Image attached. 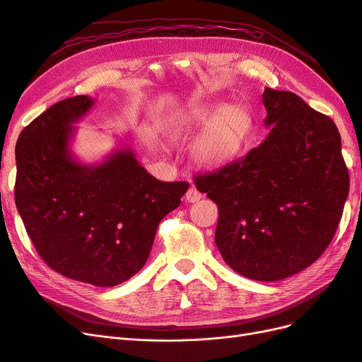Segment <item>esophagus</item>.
<instances>
[{
    "instance_id": "obj_1",
    "label": "esophagus",
    "mask_w": 362,
    "mask_h": 362,
    "mask_svg": "<svg viewBox=\"0 0 362 362\" xmlns=\"http://www.w3.org/2000/svg\"><path fill=\"white\" fill-rule=\"evenodd\" d=\"M202 198V193L196 189V187H190L189 190H187V193H185V201L187 202H198L199 199Z\"/></svg>"
}]
</instances>
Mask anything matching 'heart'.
I'll list each match as a JSON object with an SVG mask.
<instances>
[{"label":"heart","instance_id":"1","mask_svg":"<svg viewBox=\"0 0 362 362\" xmlns=\"http://www.w3.org/2000/svg\"><path fill=\"white\" fill-rule=\"evenodd\" d=\"M205 127L194 145V156L205 166H222L234 160L245 146L252 116L245 105L206 103L181 113L173 124L177 134H189Z\"/></svg>","mask_w":362,"mask_h":362}]
</instances>
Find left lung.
<instances>
[{
  "instance_id": "1",
  "label": "left lung",
  "mask_w": 362,
  "mask_h": 362,
  "mask_svg": "<svg viewBox=\"0 0 362 362\" xmlns=\"http://www.w3.org/2000/svg\"><path fill=\"white\" fill-rule=\"evenodd\" d=\"M267 139L247 156L194 175L216 202V245L226 264L255 281L288 278L332 242L349 194L334 120L293 92L266 87Z\"/></svg>"
}]
</instances>
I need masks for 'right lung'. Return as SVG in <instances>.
<instances>
[{
	"label": "right lung",
	"instance_id": "1",
	"mask_svg": "<svg viewBox=\"0 0 362 362\" xmlns=\"http://www.w3.org/2000/svg\"><path fill=\"white\" fill-rule=\"evenodd\" d=\"M93 101L68 98L28 124L16 141L15 202L47 266L69 279L113 287L145 266L161 218L189 182H163L129 149L87 168L69 154L72 124Z\"/></svg>",
	"mask_w": 362,
	"mask_h": 362
}]
</instances>
